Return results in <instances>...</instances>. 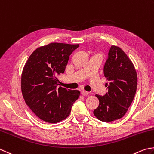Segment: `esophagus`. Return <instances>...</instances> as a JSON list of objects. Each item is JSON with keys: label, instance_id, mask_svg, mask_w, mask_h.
Wrapping results in <instances>:
<instances>
[{"label": "esophagus", "instance_id": "obj_1", "mask_svg": "<svg viewBox=\"0 0 154 154\" xmlns=\"http://www.w3.org/2000/svg\"><path fill=\"white\" fill-rule=\"evenodd\" d=\"M81 95H82L85 96V95H88L89 92H87V91H85V90H81Z\"/></svg>", "mask_w": 154, "mask_h": 154}]
</instances>
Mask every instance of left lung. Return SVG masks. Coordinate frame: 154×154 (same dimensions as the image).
<instances>
[{
	"label": "left lung",
	"instance_id": "obj_1",
	"mask_svg": "<svg viewBox=\"0 0 154 154\" xmlns=\"http://www.w3.org/2000/svg\"><path fill=\"white\" fill-rule=\"evenodd\" d=\"M104 75L109 81L104 96L96 94L99 106L93 114L102 122H111L125 115L135 97L137 73L133 63L121 48L112 45L105 63Z\"/></svg>",
	"mask_w": 154,
	"mask_h": 154
}]
</instances>
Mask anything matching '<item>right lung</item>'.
Listing matches in <instances>:
<instances>
[{"label":"right lung","instance_id":"add662e5","mask_svg":"<svg viewBox=\"0 0 154 154\" xmlns=\"http://www.w3.org/2000/svg\"><path fill=\"white\" fill-rule=\"evenodd\" d=\"M79 46L51 43L37 48L29 56L21 75V91L26 104L38 118L55 123L69 116L80 92L59 87L69 56Z\"/></svg>","mask_w":154,"mask_h":154}]
</instances>
